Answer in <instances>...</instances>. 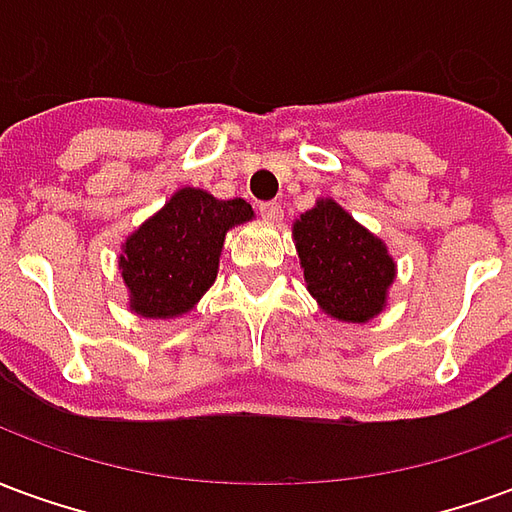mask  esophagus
Instances as JSON below:
<instances>
[{"mask_svg":"<svg viewBox=\"0 0 512 512\" xmlns=\"http://www.w3.org/2000/svg\"><path fill=\"white\" fill-rule=\"evenodd\" d=\"M260 216H263L266 222H279V219H282V205H279V202H263V205H260Z\"/></svg>","mask_w":512,"mask_h":512,"instance_id":"34e87169","label":"esophagus"}]
</instances>
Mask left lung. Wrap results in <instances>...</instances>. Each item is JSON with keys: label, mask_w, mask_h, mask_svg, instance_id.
<instances>
[{"label": "left lung", "mask_w": 512, "mask_h": 512, "mask_svg": "<svg viewBox=\"0 0 512 512\" xmlns=\"http://www.w3.org/2000/svg\"><path fill=\"white\" fill-rule=\"evenodd\" d=\"M307 290L326 315L367 323L386 307L395 260L381 238L334 200H318L293 224Z\"/></svg>", "instance_id": "1"}]
</instances>
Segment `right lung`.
Listing matches in <instances>:
<instances>
[{"label":"right lung","instance_id":"add662e5","mask_svg":"<svg viewBox=\"0 0 512 512\" xmlns=\"http://www.w3.org/2000/svg\"><path fill=\"white\" fill-rule=\"evenodd\" d=\"M255 216L241 197L216 200L202 189L175 191L169 202L128 235L120 274L128 304L142 318H178L211 288L224 235Z\"/></svg>","mask_w":512,"mask_h":512}]
</instances>
